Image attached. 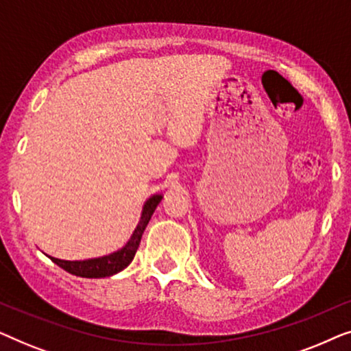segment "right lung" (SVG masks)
I'll return each mask as SVG.
<instances>
[{
  "instance_id": "right-lung-1",
  "label": "right lung",
  "mask_w": 351,
  "mask_h": 351,
  "mask_svg": "<svg viewBox=\"0 0 351 351\" xmlns=\"http://www.w3.org/2000/svg\"><path fill=\"white\" fill-rule=\"evenodd\" d=\"M162 193H155L148 198L142 206L141 219H138L137 227L134 228L131 238L128 239L126 244L123 247H119L118 251L102 257H94V258H86V261H62V258H56L52 256H46L51 258L52 262L57 263L60 268H64L65 271L71 273L75 276L81 278H107L113 276L117 273L123 271L129 263L132 262L134 256H136L138 244H141L142 234L145 232V227L150 222L153 213H155L156 206L161 203Z\"/></svg>"
}]
</instances>
